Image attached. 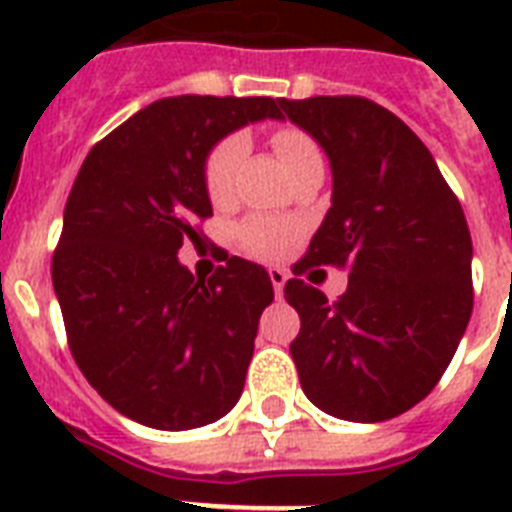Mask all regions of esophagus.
Listing matches in <instances>:
<instances>
[{
  "label": "esophagus",
  "instance_id": "esophagus-1",
  "mask_svg": "<svg viewBox=\"0 0 512 512\" xmlns=\"http://www.w3.org/2000/svg\"><path fill=\"white\" fill-rule=\"evenodd\" d=\"M268 276L273 281V292L276 297L284 295V284H287V271H281V268H268Z\"/></svg>",
  "mask_w": 512,
  "mask_h": 512
}]
</instances>
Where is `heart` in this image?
<instances>
[{
  "label": "heart",
  "mask_w": 512,
  "mask_h": 512,
  "mask_svg": "<svg viewBox=\"0 0 512 512\" xmlns=\"http://www.w3.org/2000/svg\"><path fill=\"white\" fill-rule=\"evenodd\" d=\"M273 148L279 151L289 172L297 170L300 164L308 159H316L319 146L313 143L311 135H305L303 130L295 127H284L273 135ZM247 154V140L241 135H231V138L220 140L212 154L207 156L204 164V188H207L209 199L215 204H225L233 193V180H236V170H239L241 159ZM239 241L241 247L247 249L249 255L263 257V260H273L279 257L292 241V228L271 217H249L239 225Z\"/></svg>",
  "instance_id": "1"
}]
</instances>
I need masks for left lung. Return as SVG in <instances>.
<instances>
[{
	"mask_svg": "<svg viewBox=\"0 0 512 512\" xmlns=\"http://www.w3.org/2000/svg\"><path fill=\"white\" fill-rule=\"evenodd\" d=\"M279 106L332 167V207L295 265H350L329 303L289 279L300 313L289 345L300 385L321 412L382 422L420 404L452 361L473 311V241L436 159L388 108L353 95Z\"/></svg>",
	"mask_w": 512,
	"mask_h": 512,
	"instance_id": "obj_1",
	"label": "left lung"
}]
</instances>
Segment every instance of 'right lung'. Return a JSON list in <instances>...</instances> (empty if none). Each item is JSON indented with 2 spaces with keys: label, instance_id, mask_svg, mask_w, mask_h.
I'll use <instances>...</instances> for the list:
<instances>
[{
  "label": "right lung",
  "instance_id": "1",
  "mask_svg": "<svg viewBox=\"0 0 512 512\" xmlns=\"http://www.w3.org/2000/svg\"><path fill=\"white\" fill-rule=\"evenodd\" d=\"M263 119H284L279 100H154L92 148L68 193L52 255L68 345L92 388L146 428L209 425L244 390L271 279L241 257L196 279L177 249L212 217V148Z\"/></svg>",
  "mask_w": 512,
  "mask_h": 512
}]
</instances>
